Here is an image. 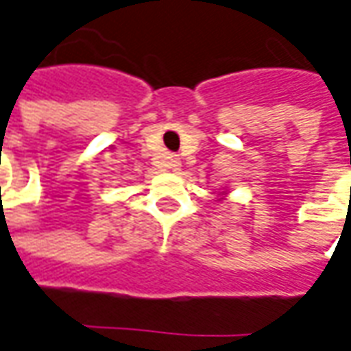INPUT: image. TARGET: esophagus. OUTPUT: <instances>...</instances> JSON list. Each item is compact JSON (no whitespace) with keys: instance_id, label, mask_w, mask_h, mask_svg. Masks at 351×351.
<instances>
[{"instance_id":"esophagus-1","label":"esophagus","mask_w":351,"mask_h":351,"mask_svg":"<svg viewBox=\"0 0 351 351\" xmlns=\"http://www.w3.org/2000/svg\"><path fill=\"white\" fill-rule=\"evenodd\" d=\"M161 169H171V171H178V167H180V161L176 159V157H171V159H167L163 163H159Z\"/></svg>"}]
</instances>
